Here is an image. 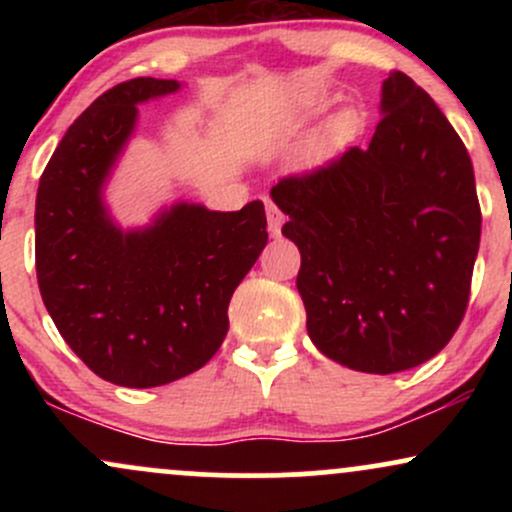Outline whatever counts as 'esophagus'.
Wrapping results in <instances>:
<instances>
[{
  "mask_svg": "<svg viewBox=\"0 0 512 512\" xmlns=\"http://www.w3.org/2000/svg\"><path fill=\"white\" fill-rule=\"evenodd\" d=\"M267 221H269V231H272L274 236H279V228L281 223H284V214H281L274 204H267Z\"/></svg>",
  "mask_w": 512,
  "mask_h": 512,
  "instance_id": "34e87169",
  "label": "esophagus"
}]
</instances>
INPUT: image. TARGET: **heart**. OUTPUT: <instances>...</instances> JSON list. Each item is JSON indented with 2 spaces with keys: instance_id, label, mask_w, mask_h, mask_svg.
Returning <instances> with one entry per match:
<instances>
[{
  "instance_id": "heart-1",
  "label": "heart",
  "mask_w": 512,
  "mask_h": 512,
  "mask_svg": "<svg viewBox=\"0 0 512 512\" xmlns=\"http://www.w3.org/2000/svg\"><path fill=\"white\" fill-rule=\"evenodd\" d=\"M361 129V115L354 108H342L327 117L322 127L317 129L315 137L305 146V163L310 168H320L337 158L342 151L356 139Z\"/></svg>"
}]
</instances>
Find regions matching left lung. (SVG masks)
Wrapping results in <instances>:
<instances>
[{"label": "left lung", "mask_w": 512, "mask_h": 512, "mask_svg": "<svg viewBox=\"0 0 512 512\" xmlns=\"http://www.w3.org/2000/svg\"><path fill=\"white\" fill-rule=\"evenodd\" d=\"M366 149L284 178L274 204L301 250L313 344L361 373H399L450 342L469 301L481 211L472 158L407 74L390 72Z\"/></svg>", "instance_id": "left-lung-1"}]
</instances>
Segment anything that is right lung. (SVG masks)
<instances>
[{
    "mask_svg": "<svg viewBox=\"0 0 512 512\" xmlns=\"http://www.w3.org/2000/svg\"><path fill=\"white\" fill-rule=\"evenodd\" d=\"M175 79L117 84L67 129L35 197V272L45 308L72 351L122 387L195 373L228 332V303L267 245L264 204L211 211L175 202L151 223L122 228L105 185L146 101Z\"/></svg>",
    "mask_w": 512,
    "mask_h": 512,
    "instance_id": "right-lung-1",
    "label": "right lung"
}]
</instances>
